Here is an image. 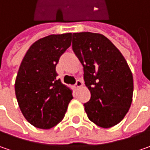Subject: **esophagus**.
I'll return each mask as SVG.
<instances>
[{
    "instance_id": "obj_1",
    "label": "esophagus",
    "mask_w": 150,
    "mask_h": 150,
    "mask_svg": "<svg viewBox=\"0 0 150 150\" xmlns=\"http://www.w3.org/2000/svg\"><path fill=\"white\" fill-rule=\"evenodd\" d=\"M82 86V81H80V80H77L76 81V83H75V88L77 90L78 88H80L81 86Z\"/></svg>"
}]
</instances>
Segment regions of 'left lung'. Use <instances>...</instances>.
Segmentation results:
<instances>
[{
  "instance_id": "left-lung-1",
  "label": "left lung",
  "mask_w": 150,
  "mask_h": 150,
  "mask_svg": "<svg viewBox=\"0 0 150 150\" xmlns=\"http://www.w3.org/2000/svg\"><path fill=\"white\" fill-rule=\"evenodd\" d=\"M73 51L84 67L91 99L84 104L88 118L104 128L123 119L133 100L134 79L127 61L108 38L89 32L73 33Z\"/></svg>"
}]
</instances>
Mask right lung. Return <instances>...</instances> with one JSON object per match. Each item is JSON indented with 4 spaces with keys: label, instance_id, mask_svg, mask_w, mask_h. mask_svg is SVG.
Masks as SVG:
<instances>
[{
    "label": "right lung",
    "instance_id": "right-lung-1",
    "mask_svg": "<svg viewBox=\"0 0 150 150\" xmlns=\"http://www.w3.org/2000/svg\"><path fill=\"white\" fill-rule=\"evenodd\" d=\"M72 33L52 34L31 45L15 82V93L24 117L33 126L49 129L64 117L72 91L57 78L56 65L71 44Z\"/></svg>",
    "mask_w": 150,
    "mask_h": 150
}]
</instances>
